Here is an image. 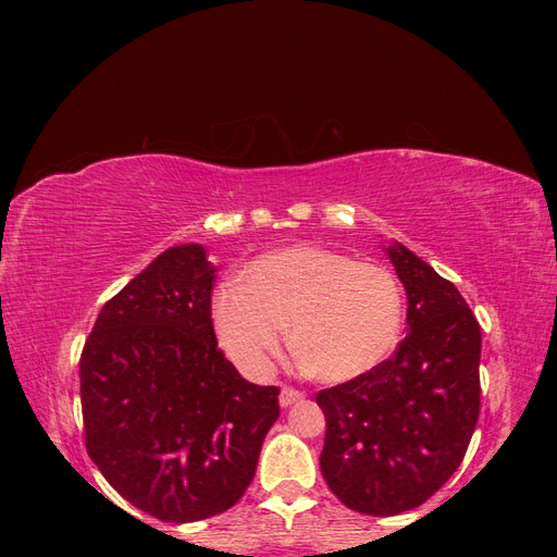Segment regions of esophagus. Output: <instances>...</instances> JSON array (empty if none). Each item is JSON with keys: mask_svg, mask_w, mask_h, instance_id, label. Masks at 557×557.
I'll return each mask as SVG.
<instances>
[{"mask_svg": "<svg viewBox=\"0 0 557 557\" xmlns=\"http://www.w3.org/2000/svg\"><path fill=\"white\" fill-rule=\"evenodd\" d=\"M301 399H305V393L295 391V387H283L281 395H278V401H281L283 409H285V407H293V404H297V401H301Z\"/></svg>", "mask_w": 557, "mask_h": 557, "instance_id": "obj_1", "label": "esophagus"}]
</instances>
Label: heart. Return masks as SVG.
Here are the masks:
<instances>
[{
	"label": "heart",
	"mask_w": 557,
	"mask_h": 557,
	"mask_svg": "<svg viewBox=\"0 0 557 557\" xmlns=\"http://www.w3.org/2000/svg\"><path fill=\"white\" fill-rule=\"evenodd\" d=\"M211 320L218 342L248 376L269 374L290 323L313 374L339 383L391 356L401 332V293L381 264L290 246L264 252L244 278L218 285Z\"/></svg>",
	"instance_id": "obj_1"
}]
</instances>
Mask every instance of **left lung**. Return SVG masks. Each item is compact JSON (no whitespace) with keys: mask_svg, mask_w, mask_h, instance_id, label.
Instances as JSON below:
<instances>
[{"mask_svg":"<svg viewBox=\"0 0 557 557\" xmlns=\"http://www.w3.org/2000/svg\"><path fill=\"white\" fill-rule=\"evenodd\" d=\"M387 250L407 290L409 334L352 381L315 395L320 471L348 509L397 516L460 467L481 411V327L465 297L407 246Z\"/></svg>","mask_w":557,"mask_h":557,"instance_id":"left-lung-1","label":"left lung"}]
</instances>
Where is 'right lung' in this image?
Returning <instances> with one entry per match:
<instances>
[{
    "instance_id": "obj_1",
    "label": "right lung",
    "mask_w": 557,
    "mask_h": 557,
    "mask_svg": "<svg viewBox=\"0 0 557 557\" xmlns=\"http://www.w3.org/2000/svg\"><path fill=\"white\" fill-rule=\"evenodd\" d=\"M205 246L164 250L99 311L81 352L86 448L113 491L164 522L246 493L278 387L252 385L218 348Z\"/></svg>"
}]
</instances>
